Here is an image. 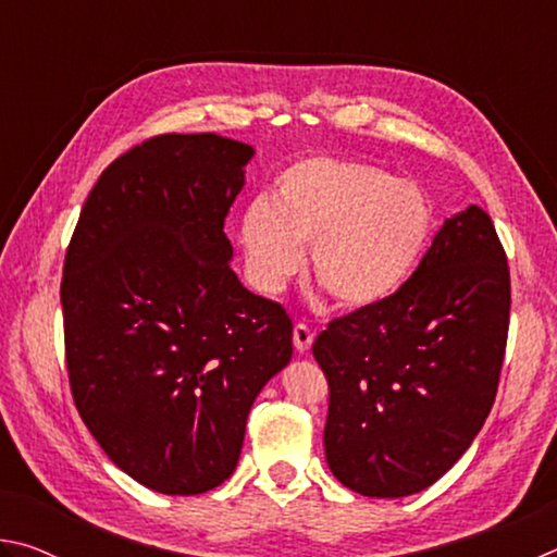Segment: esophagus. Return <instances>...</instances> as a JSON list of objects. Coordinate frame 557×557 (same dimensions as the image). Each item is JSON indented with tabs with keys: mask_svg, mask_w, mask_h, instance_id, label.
<instances>
[{
	"mask_svg": "<svg viewBox=\"0 0 557 557\" xmlns=\"http://www.w3.org/2000/svg\"><path fill=\"white\" fill-rule=\"evenodd\" d=\"M292 342H295V348L299 354H307L314 344V332L307 324H297L295 332H292Z\"/></svg>",
	"mask_w": 557,
	"mask_h": 557,
	"instance_id": "1",
	"label": "esophagus"
}]
</instances>
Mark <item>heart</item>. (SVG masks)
Instances as JSON below:
<instances>
[{"mask_svg":"<svg viewBox=\"0 0 557 557\" xmlns=\"http://www.w3.org/2000/svg\"><path fill=\"white\" fill-rule=\"evenodd\" d=\"M435 203L412 178L317 154L275 178L272 201L245 206L238 243L252 287L277 295L305 268L338 307L369 309L408 285L435 235Z\"/></svg>","mask_w":557,"mask_h":557,"instance_id":"b5f03b06","label":"heart"}]
</instances>
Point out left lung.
<instances>
[{"mask_svg": "<svg viewBox=\"0 0 557 557\" xmlns=\"http://www.w3.org/2000/svg\"><path fill=\"white\" fill-rule=\"evenodd\" d=\"M508 309L504 248L488 213L469 206L445 221L398 295L317 336L324 451L338 482L400 498L455 467L492 412Z\"/></svg>", "mask_w": 557, "mask_h": 557, "instance_id": "left-lung-1", "label": "left lung"}]
</instances>
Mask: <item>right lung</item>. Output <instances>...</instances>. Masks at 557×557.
Segmentation results:
<instances>
[{"instance_id":"1","label":"right lung","mask_w":557,"mask_h":557,"mask_svg":"<svg viewBox=\"0 0 557 557\" xmlns=\"http://www.w3.org/2000/svg\"><path fill=\"white\" fill-rule=\"evenodd\" d=\"M256 149L159 135L117 157L65 252L61 305L75 408L135 482L223 484L258 393L292 358V319L231 268L223 223Z\"/></svg>"}]
</instances>
